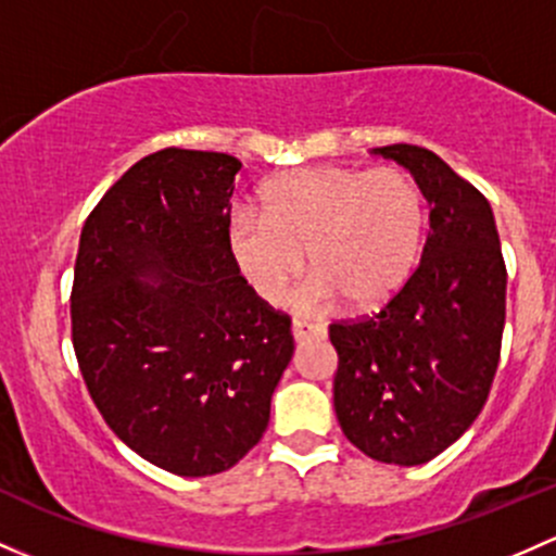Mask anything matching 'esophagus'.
Listing matches in <instances>:
<instances>
[{
    "instance_id": "1",
    "label": "esophagus",
    "mask_w": 556,
    "mask_h": 556,
    "mask_svg": "<svg viewBox=\"0 0 556 556\" xmlns=\"http://www.w3.org/2000/svg\"><path fill=\"white\" fill-rule=\"evenodd\" d=\"M293 338L295 343L314 341V338H325V327L314 323H293Z\"/></svg>"
}]
</instances>
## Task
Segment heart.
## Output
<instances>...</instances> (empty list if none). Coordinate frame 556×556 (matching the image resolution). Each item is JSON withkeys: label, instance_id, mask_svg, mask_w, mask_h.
Listing matches in <instances>:
<instances>
[{"label": "heart", "instance_id": "b5f03b06", "mask_svg": "<svg viewBox=\"0 0 556 556\" xmlns=\"http://www.w3.org/2000/svg\"><path fill=\"white\" fill-rule=\"evenodd\" d=\"M426 239V200L402 167L319 165L282 175L261 191V213L233 207L226 250L255 295L277 303L303 271L317 268L295 295L319 312L341 298L356 312L383 306L416 274Z\"/></svg>", "mask_w": 556, "mask_h": 556}]
</instances>
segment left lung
<instances>
[{
    "label": "left lung",
    "mask_w": 556,
    "mask_h": 556,
    "mask_svg": "<svg viewBox=\"0 0 556 556\" xmlns=\"http://www.w3.org/2000/svg\"><path fill=\"white\" fill-rule=\"evenodd\" d=\"M413 173L431 231L410 282L381 312L330 325L332 402L343 434L370 458L418 466L482 413L501 359L506 263L493 210L434 151L372 149Z\"/></svg>",
    "instance_id": "1"
}]
</instances>
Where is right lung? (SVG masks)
Here are the masks:
<instances>
[{"label":"right lung","mask_w":556,"mask_h":556,"mask_svg":"<svg viewBox=\"0 0 556 556\" xmlns=\"http://www.w3.org/2000/svg\"><path fill=\"white\" fill-rule=\"evenodd\" d=\"M239 170L218 151H154L101 197L79 237L81 378L109 429L178 477L220 475L258 445L295 349L288 314L242 282L226 250Z\"/></svg>","instance_id":"right-lung-1"}]
</instances>
